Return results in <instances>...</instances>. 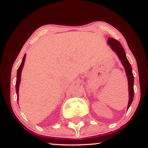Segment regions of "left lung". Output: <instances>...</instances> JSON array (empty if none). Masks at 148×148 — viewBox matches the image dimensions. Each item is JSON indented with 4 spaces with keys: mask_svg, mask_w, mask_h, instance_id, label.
<instances>
[{
    "mask_svg": "<svg viewBox=\"0 0 148 148\" xmlns=\"http://www.w3.org/2000/svg\"><path fill=\"white\" fill-rule=\"evenodd\" d=\"M108 44L110 45V47L115 52L117 55H118L120 60L122 62L123 67L125 68V72H126V75L127 77V80H128V89H129V102L128 105H127V110L130 106L132 104V101L134 99V75L132 73V68L128 60L126 58V55H125V50L123 49L122 45L117 40L112 38H108Z\"/></svg>",
    "mask_w": 148,
    "mask_h": 148,
    "instance_id": "1",
    "label": "left lung"
}]
</instances>
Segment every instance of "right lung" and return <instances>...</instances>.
<instances>
[{
    "mask_svg": "<svg viewBox=\"0 0 148 148\" xmlns=\"http://www.w3.org/2000/svg\"><path fill=\"white\" fill-rule=\"evenodd\" d=\"M25 58H26V54H25L23 58V61L20 65V66L18 67L17 70V75H16V94H17V97H18V86H19V84L20 82H21V72H22V69H23V66H24V63H25Z\"/></svg>",
    "mask_w": 148,
    "mask_h": 148,
    "instance_id": "add662e5",
    "label": "right lung"
}]
</instances>
